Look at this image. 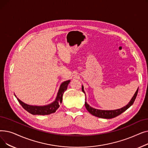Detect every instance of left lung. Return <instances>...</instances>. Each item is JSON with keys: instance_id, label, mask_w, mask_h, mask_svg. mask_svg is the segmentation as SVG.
Wrapping results in <instances>:
<instances>
[{"instance_id": "left-lung-1", "label": "left lung", "mask_w": 148, "mask_h": 148, "mask_svg": "<svg viewBox=\"0 0 148 148\" xmlns=\"http://www.w3.org/2000/svg\"><path fill=\"white\" fill-rule=\"evenodd\" d=\"M82 91L85 94L83 86H82ZM138 90V88L137 89L134 96L133 97V98H131V99L130 100V101L128 103V104L127 106H124L123 107L119 108V109L113 110H103L96 109V108L91 107L88 104H87L86 101H85L84 105H85V107H86V108L87 110L92 115L97 116V117H98V118H101L112 119V118H115V117H116V116H119V114H121V113H122L123 112L127 110L130 107H131L132 105H133V104L134 103V101L136 98V97L137 95ZM85 101H86V98H85Z\"/></svg>"}]
</instances>
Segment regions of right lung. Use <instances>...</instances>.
Segmentation results:
<instances>
[{
	"instance_id": "add662e5",
	"label": "right lung",
	"mask_w": 148,
	"mask_h": 148,
	"mask_svg": "<svg viewBox=\"0 0 148 148\" xmlns=\"http://www.w3.org/2000/svg\"><path fill=\"white\" fill-rule=\"evenodd\" d=\"M70 80H67L62 83L59 88V91L58 92V95L52 103L43 106H30L27 104H25L20 100L15 94V97L17 98L18 101L21 105V106L29 113L32 114H38V115H47L53 113L56 111V110L59 107L60 104L62 102V97L64 92L67 89L68 85L69 84Z\"/></svg>"
}]
</instances>
